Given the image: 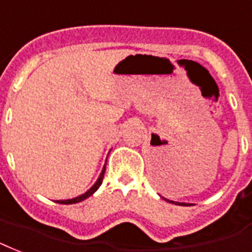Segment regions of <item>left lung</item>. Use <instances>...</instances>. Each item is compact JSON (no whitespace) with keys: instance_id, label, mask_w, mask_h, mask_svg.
<instances>
[{"instance_id":"8db88e82","label":"left lung","mask_w":252,"mask_h":252,"mask_svg":"<svg viewBox=\"0 0 252 252\" xmlns=\"http://www.w3.org/2000/svg\"><path fill=\"white\" fill-rule=\"evenodd\" d=\"M164 200H167V202H171V203H178V205H181V206H189L190 203H179V202H174V200H169V199H166L164 198Z\"/></svg>"}]
</instances>
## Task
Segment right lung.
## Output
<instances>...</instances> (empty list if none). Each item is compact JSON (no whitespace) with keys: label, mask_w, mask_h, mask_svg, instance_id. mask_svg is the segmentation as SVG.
Masks as SVG:
<instances>
[{"label":"right lung","mask_w":252,"mask_h":252,"mask_svg":"<svg viewBox=\"0 0 252 252\" xmlns=\"http://www.w3.org/2000/svg\"><path fill=\"white\" fill-rule=\"evenodd\" d=\"M105 170H106V164L103 166V169H102L101 174H99V177H98L97 182L94 183L90 189H89L85 194H82V195H78L75 196V198H71V199H63V200H56L57 203H63V205H73V203H78V202H81V200H85L86 198H89L90 195H93L95 191L98 190V187L101 186L102 185V181H103V175H105Z\"/></svg>","instance_id":"obj_1"}]
</instances>
